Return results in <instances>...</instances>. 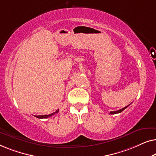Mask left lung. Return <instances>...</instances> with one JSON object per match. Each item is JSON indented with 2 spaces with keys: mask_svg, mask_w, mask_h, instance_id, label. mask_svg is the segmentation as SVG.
Wrapping results in <instances>:
<instances>
[{
  "mask_svg": "<svg viewBox=\"0 0 156 156\" xmlns=\"http://www.w3.org/2000/svg\"><path fill=\"white\" fill-rule=\"evenodd\" d=\"M129 105H128V106H125L124 108H121V109H120V110H118V111H115V112H111L109 114H119V113H121V112H123V110L125 109V108H126L128 106H129Z\"/></svg>",
  "mask_w": 156,
  "mask_h": 156,
  "instance_id": "obj_1",
  "label": "left lung"
}]
</instances>
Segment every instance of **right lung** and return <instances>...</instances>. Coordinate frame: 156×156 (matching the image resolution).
Wrapping results in <instances>:
<instances>
[{"instance_id":"obj_1","label":"right lung","mask_w":156,"mask_h":156,"mask_svg":"<svg viewBox=\"0 0 156 156\" xmlns=\"http://www.w3.org/2000/svg\"><path fill=\"white\" fill-rule=\"evenodd\" d=\"M58 112H59V109H57L56 112L52 113V114H48V115H40V116H35V115H34V116L37 117V118H38V119H47V118H48V117L52 116L54 114H57V113H58Z\"/></svg>"}]
</instances>
